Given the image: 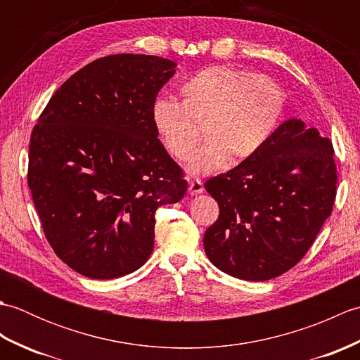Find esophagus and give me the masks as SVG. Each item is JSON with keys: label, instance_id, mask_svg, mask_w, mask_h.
Masks as SVG:
<instances>
[{"label": "esophagus", "instance_id": "1", "mask_svg": "<svg viewBox=\"0 0 360 360\" xmlns=\"http://www.w3.org/2000/svg\"><path fill=\"white\" fill-rule=\"evenodd\" d=\"M204 192V186L201 179H192L188 182V193L190 195H200Z\"/></svg>", "mask_w": 360, "mask_h": 360}]
</instances>
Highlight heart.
<instances>
[{
  "label": "heart",
  "instance_id": "heart-1",
  "mask_svg": "<svg viewBox=\"0 0 360 360\" xmlns=\"http://www.w3.org/2000/svg\"><path fill=\"white\" fill-rule=\"evenodd\" d=\"M181 105L156 98L151 120L165 151L178 160L192 155V173L217 170L229 158L238 162L263 147L278 124L285 103L278 83L227 65L204 68L179 89Z\"/></svg>",
  "mask_w": 360,
  "mask_h": 360
}]
</instances>
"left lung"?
Instances as JSON below:
<instances>
[{"label":"left lung","instance_id":"left-lung-1","mask_svg":"<svg viewBox=\"0 0 360 360\" xmlns=\"http://www.w3.org/2000/svg\"><path fill=\"white\" fill-rule=\"evenodd\" d=\"M335 186L333 142L286 120L254 156L204 184L219 207L204 235L205 254L236 278L278 277L312 246L331 215Z\"/></svg>","mask_w":360,"mask_h":360}]
</instances>
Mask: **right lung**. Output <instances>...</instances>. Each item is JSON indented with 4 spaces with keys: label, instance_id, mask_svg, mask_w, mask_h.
Masks as SVG:
<instances>
[{
    "label": "right lung",
    "instance_id": "1",
    "mask_svg": "<svg viewBox=\"0 0 360 360\" xmlns=\"http://www.w3.org/2000/svg\"><path fill=\"white\" fill-rule=\"evenodd\" d=\"M174 68L143 53L97 58L56 91L32 129L27 184L44 236L85 277L139 269L155 246L156 210L187 192L151 120Z\"/></svg>",
    "mask_w": 360,
    "mask_h": 360
}]
</instances>
